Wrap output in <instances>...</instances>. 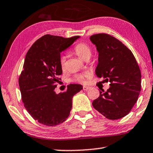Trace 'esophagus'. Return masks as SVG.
Listing matches in <instances>:
<instances>
[{"instance_id": "1", "label": "esophagus", "mask_w": 153, "mask_h": 153, "mask_svg": "<svg viewBox=\"0 0 153 153\" xmlns=\"http://www.w3.org/2000/svg\"><path fill=\"white\" fill-rule=\"evenodd\" d=\"M91 88V87L89 86H83V90L84 91H88V90Z\"/></svg>"}]
</instances>
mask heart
Returning a JSON list of instances; mask_svg holds the SVG:
<instances>
[{
  "instance_id": "obj_1",
  "label": "heart",
  "mask_w": 153,
  "mask_h": 153,
  "mask_svg": "<svg viewBox=\"0 0 153 153\" xmlns=\"http://www.w3.org/2000/svg\"><path fill=\"white\" fill-rule=\"evenodd\" d=\"M73 51L79 58L82 60L89 59L91 55V49L88 44L85 42H79L73 48ZM65 63H66V57L64 55H62L59 57V64L62 69H64ZM86 74H78L75 76V81L79 82H85V81Z\"/></svg>"
}]
</instances>
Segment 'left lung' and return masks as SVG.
Wrapping results in <instances>:
<instances>
[{
  "mask_svg": "<svg viewBox=\"0 0 153 153\" xmlns=\"http://www.w3.org/2000/svg\"><path fill=\"white\" fill-rule=\"evenodd\" d=\"M90 41L98 52L96 74L111 86L106 91H100V96L92 105L107 119L123 118L131 111L141 91L138 64L131 50L111 35L94 34Z\"/></svg>",
  "mask_w": 153,
  "mask_h": 153,
  "instance_id": "obj_1",
  "label": "left lung"
}]
</instances>
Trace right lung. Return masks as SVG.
I'll return each mask as SVG.
<instances>
[{
    "label": "right lung",
    "instance_id": "add662e5",
    "mask_svg": "<svg viewBox=\"0 0 153 153\" xmlns=\"http://www.w3.org/2000/svg\"><path fill=\"white\" fill-rule=\"evenodd\" d=\"M80 38H63L46 34L32 45L25 57L19 78L24 106L32 118L47 126H56L66 120L72 106V97L82 86L70 84L64 93L55 88L62 74L60 53Z\"/></svg>",
    "mask_w": 153,
    "mask_h": 153
}]
</instances>
